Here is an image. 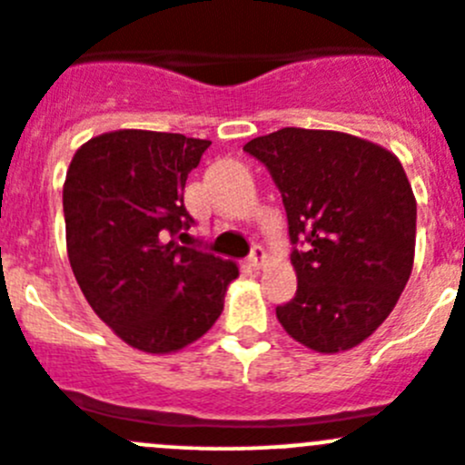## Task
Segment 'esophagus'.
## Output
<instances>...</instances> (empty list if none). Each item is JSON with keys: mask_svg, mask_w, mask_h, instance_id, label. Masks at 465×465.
<instances>
[{"mask_svg": "<svg viewBox=\"0 0 465 465\" xmlns=\"http://www.w3.org/2000/svg\"><path fill=\"white\" fill-rule=\"evenodd\" d=\"M265 259H268V256H265V250H263V247L256 245L254 250H252V254H250V259H247V263H250V268L261 270V268H263Z\"/></svg>", "mask_w": 465, "mask_h": 465, "instance_id": "1", "label": "esophagus"}]
</instances>
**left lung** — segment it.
Listing matches in <instances>:
<instances>
[{
    "label": "left lung",
    "mask_w": 465,
    "mask_h": 465,
    "mask_svg": "<svg viewBox=\"0 0 465 465\" xmlns=\"http://www.w3.org/2000/svg\"><path fill=\"white\" fill-rule=\"evenodd\" d=\"M242 150L272 174L288 218L297 292L277 306L288 336L336 354L393 311L416 252V197L395 154L363 138L286 127Z\"/></svg>",
    "instance_id": "left-lung-1"
}]
</instances>
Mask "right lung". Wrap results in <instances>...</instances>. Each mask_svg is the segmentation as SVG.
<instances>
[{
    "label": "right lung",
    "mask_w": 465,
    "mask_h": 465,
    "mask_svg": "<svg viewBox=\"0 0 465 465\" xmlns=\"http://www.w3.org/2000/svg\"><path fill=\"white\" fill-rule=\"evenodd\" d=\"M211 141L120 129L76 150L63 183L72 272L94 313L127 345L177 352L204 336L238 265L179 245L191 229L188 173Z\"/></svg>",
    "instance_id": "add662e5"
}]
</instances>
